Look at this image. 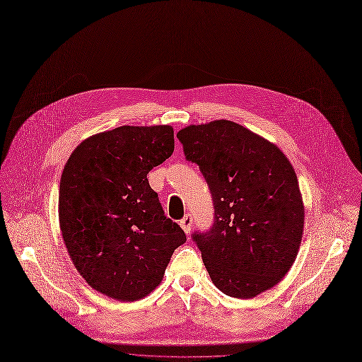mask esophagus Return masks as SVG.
<instances>
[{"instance_id": "esophagus-1", "label": "esophagus", "mask_w": 362, "mask_h": 362, "mask_svg": "<svg viewBox=\"0 0 362 362\" xmlns=\"http://www.w3.org/2000/svg\"><path fill=\"white\" fill-rule=\"evenodd\" d=\"M192 223H193V219H192V216H190V215H186V216H185L183 219H180V222H179V225L182 226V229H183V231H185L186 234H189V233H190Z\"/></svg>"}]
</instances>
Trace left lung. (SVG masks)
Instances as JSON below:
<instances>
[{
	"instance_id": "obj_1",
	"label": "left lung",
	"mask_w": 362,
	"mask_h": 362,
	"mask_svg": "<svg viewBox=\"0 0 362 362\" xmlns=\"http://www.w3.org/2000/svg\"><path fill=\"white\" fill-rule=\"evenodd\" d=\"M177 139L212 193L214 225L193 234L212 283L237 299L274 287L303 237L305 206L291 163L274 143L228 119L187 125Z\"/></svg>"
}]
</instances>
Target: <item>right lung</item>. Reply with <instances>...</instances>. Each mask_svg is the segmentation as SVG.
<instances>
[{
	"instance_id": "obj_1",
	"label": "right lung",
	"mask_w": 362,
	"mask_h": 362,
	"mask_svg": "<svg viewBox=\"0 0 362 362\" xmlns=\"http://www.w3.org/2000/svg\"><path fill=\"white\" fill-rule=\"evenodd\" d=\"M173 150L170 125H122L83 140L64 164L63 243L85 281L111 299L146 298L186 241L183 229L164 216L147 179Z\"/></svg>"
}]
</instances>
